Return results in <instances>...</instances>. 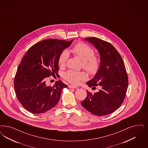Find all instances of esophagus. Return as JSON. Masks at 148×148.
Wrapping results in <instances>:
<instances>
[{"instance_id": "obj_1", "label": "esophagus", "mask_w": 148, "mask_h": 148, "mask_svg": "<svg viewBox=\"0 0 148 148\" xmlns=\"http://www.w3.org/2000/svg\"><path fill=\"white\" fill-rule=\"evenodd\" d=\"M68 87H69V88H77V87L76 86H74V85H69Z\"/></svg>"}]
</instances>
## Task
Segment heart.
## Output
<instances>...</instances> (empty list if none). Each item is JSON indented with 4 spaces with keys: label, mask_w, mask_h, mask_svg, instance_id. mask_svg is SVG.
Masks as SVG:
<instances>
[{
    "label": "heart",
    "mask_w": 148,
    "mask_h": 148,
    "mask_svg": "<svg viewBox=\"0 0 148 148\" xmlns=\"http://www.w3.org/2000/svg\"><path fill=\"white\" fill-rule=\"evenodd\" d=\"M71 52L81 59L83 68L90 74L95 75L99 71L101 61L100 57L95 55V50L92 47L86 43L79 42L71 48ZM69 57V52L66 50L62 52L60 55L58 63L61 67L64 66ZM64 79L67 82L78 85L82 80L86 78V75L84 72L69 70L63 74Z\"/></svg>",
    "instance_id": "heart-1"
}]
</instances>
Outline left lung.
<instances>
[{
  "label": "left lung",
  "mask_w": 148,
  "mask_h": 148,
  "mask_svg": "<svg viewBox=\"0 0 148 148\" xmlns=\"http://www.w3.org/2000/svg\"><path fill=\"white\" fill-rule=\"evenodd\" d=\"M99 51L101 66L95 77L87 82L98 92L87 91L82 106L97 116H104L115 111L122 104L127 90L128 76L122 57L111 44L95 37L86 38Z\"/></svg>",
  "instance_id": "left-lung-1"
}]
</instances>
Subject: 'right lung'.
Masks as SVG:
<instances>
[{
  "label": "right lung",
  "instance_id": "1",
  "mask_svg": "<svg viewBox=\"0 0 148 148\" xmlns=\"http://www.w3.org/2000/svg\"><path fill=\"white\" fill-rule=\"evenodd\" d=\"M71 41L47 39L36 43L22 58L16 73L14 88L18 101L33 114L46 112L59 101L67 86L61 80L47 86L46 77L58 74L60 55L71 45Z\"/></svg>",
  "mask_w": 148,
  "mask_h": 148
}]
</instances>
